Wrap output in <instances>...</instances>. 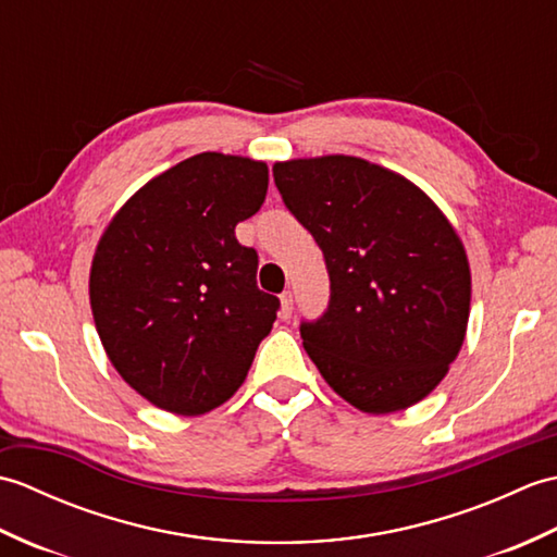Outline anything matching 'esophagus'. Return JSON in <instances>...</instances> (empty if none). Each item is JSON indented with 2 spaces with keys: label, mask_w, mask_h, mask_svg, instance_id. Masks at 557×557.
<instances>
[{
  "label": "esophagus",
  "mask_w": 557,
  "mask_h": 557,
  "mask_svg": "<svg viewBox=\"0 0 557 557\" xmlns=\"http://www.w3.org/2000/svg\"><path fill=\"white\" fill-rule=\"evenodd\" d=\"M292 309H294L292 292H282V297H280V313H282V318H289Z\"/></svg>",
  "instance_id": "obj_1"
}]
</instances>
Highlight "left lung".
<instances>
[{
    "label": "left lung",
    "instance_id": "left-lung-1",
    "mask_svg": "<svg viewBox=\"0 0 557 557\" xmlns=\"http://www.w3.org/2000/svg\"><path fill=\"white\" fill-rule=\"evenodd\" d=\"M272 176L330 275L327 311L301 323L306 354L366 413L417 405L467 335L471 270L453 222L417 184L363 158L275 162Z\"/></svg>",
    "mask_w": 557,
    "mask_h": 557
}]
</instances>
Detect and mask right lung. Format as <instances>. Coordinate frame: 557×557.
Masks as SVG:
<instances>
[{
	"label": "right lung",
	"mask_w": 557,
	"mask_h": 557,
	"mask_svg": "<svg viewBox=\"0 0 557 557\" xmlns=\"http://www.w3.org/2000/svg\"><path fill=\"white\" fill-rule=\"evenodd\" d=\"M268 194V164L198 152L140 186L104 227L90 309L104 354L150 405L200 417L246 381L277 318L258 253L234 227Z\"/></svg>",
	"instance_id": "add662e5"
}]
</instances>
